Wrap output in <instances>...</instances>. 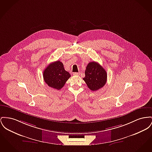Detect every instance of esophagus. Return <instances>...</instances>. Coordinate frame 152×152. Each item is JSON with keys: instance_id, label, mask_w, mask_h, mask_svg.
Here are the masks:
<instances>
[{"instance_id": "esophagus-1", "label": "esophagus", "mask_w": 152, "mask_h": 152, "mask_svg": "<svg viewBox=\"0 0 152 152\" xmlns=\"http://www.w3.org/2000/svg\"><path fill=\"white\" fill-rule=\"evenodd\" d=\"M80 73H78V72H73V75H75V76H76V75H79Z\"/></svg>"}]
</instances>
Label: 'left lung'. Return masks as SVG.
<instances>
[{
	"mask_svg": "<svg viewBox=\"0 0 152 152\" xmlns=\"http://www.w3.org/2000/svg\"><path fill=\"white\" fill-rule=\"evenodd\" d=\"M107 74L105 69L96 62L88 64L83 80L91 91H97L106 83Z\"/></svg>",
	"mask_w": 152,
	"mask_h": 152,
	"instance_id": "8db88e82",
	"label": "left lung"
}]
</instances>
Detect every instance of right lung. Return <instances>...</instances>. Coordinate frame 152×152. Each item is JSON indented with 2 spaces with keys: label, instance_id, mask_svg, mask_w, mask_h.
Wrapping results in <instances>:
<instances>
[{
  "label": "right lung",
  "instance_id": "add662e5",
  "mask_svg": "<svg viewBox=\"0 0 152 152\" xmlns=\"http://www.w3.org/2000/svg\"><path fill=\"white\" fill-rule=\"evenodd\" d=\"M43 77L48 86L59 90L64 86L66 81L71 77V75L65 70L63 63L57 61L50 64L45 68Z\"/></svg>",
  "mask_w": 152,
  "mask_h": 152
}]
</instances>
